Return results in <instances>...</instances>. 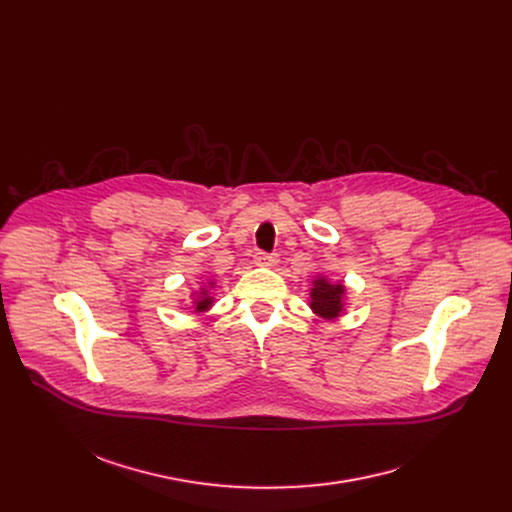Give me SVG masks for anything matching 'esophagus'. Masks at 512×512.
<instances>
[{"instance_id":"esophagus-1","label":"esophagus","mask_w":512,"mask_h":512,"mask_svg":"<svg viewBox=\"0 0 512 512\" xmlns=\"http://www.w3.org/2000/svg\"><path fill=\"white\" fill-rule=\"evenodd\" d=\"M253 259H255V265H259V267H275L277 261H279V257L275 253L269 255V253H263V251L255 253Z\"/></svg>"}]
</instances>
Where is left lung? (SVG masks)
I'll return each instance as SVG.
<instances>
[{
	"instance_id": "obj_1",
	"label": "left lung",
	"mask_w": 512,
	"mask_h": 512,
	"mask_svg": "<svg viewBox=\"0 0 512 512\" xmlns=\"http://www.w3.org/2000/svg\"><path fill=\"white\" fill-rule=\"evenodd\" d=\"M310 310L326 322H334L342 316L346 304V285L342 281H332L324 273L312 279L310 287Z\"/></svg>"
}]
</instances>
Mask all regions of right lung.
<instances>
[{"instance_id":"add662e5","label":"right lung","mask_w":512,"mask_h":512,"mask_svg":"<svg viewBox=\"0 0 512 512\" xmlns=\"http://www.w3.org/2000/svg\"><path fill=\"white\" fill-rule=\"evenodd\" d=\"M214 285H216V281L208 279L206 285L198 287L196 291H192V294H190V304H192V308H194L196 314L208 312V310L214 306V296H212Z\"/></svg>"}]
</instances>
